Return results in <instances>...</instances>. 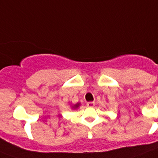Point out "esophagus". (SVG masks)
Masks as SVG:
<instances>
[{"mask_svg": "<svg viewBox=\"0 0 158 158\" xmlns=\"http://www.w3.org/2000/svg\"><path fill=\"white\" fill-rule=\"evenodd\" d=\"M94 105H95L94 102H88V103H87V106H88V107H93Z\"/></svg>", "mask_w": 158, "mask_h": 158, "instance_id": "1", "label": "esophagus"}]
</instances>
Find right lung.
<instances>
[{
	"mask_svg": "<svg viewBox=\"0 0 158 158\" xmlns=\"http://www.w3.org/2000/svg\"><path fill=\"white\" fill-rule=\"evenodd\" d=\"M78 106H79V104H77L76 105H74V106H73V107H74V108H76V107H77Z\"/></svg>",
	"mask_w": 158,
	"mask_h": 158,
	"instance_id": "1",
	"label": "right lung"
}]
</instances>
